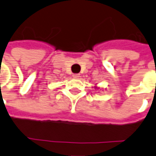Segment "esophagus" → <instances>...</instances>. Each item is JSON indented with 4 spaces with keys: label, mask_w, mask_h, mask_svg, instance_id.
I'll return each mask as SVG.
<instances>
[{
    "label": "esophagus",
    "mask_w": 156,
    "mask_h": 156,
    "mask_svg": "<svg viewBox=\"0 0 156 156\" xmlns=\"http://www.w3.org/2000/svg\"><path fill=\"white\" fill-rule=\"evenodd\" d=\"M73 77L74 78H78L80 77V74H78V73H74V74H73Z\"/></svg>",
    "instance_id": "obj_1"
}]
</instances>
